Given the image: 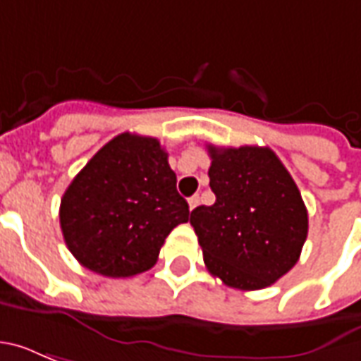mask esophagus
Segmentation results:
<instances>
[{"label":"esophagus","instance_id":"1","mask_svg":"<svg viewBox=\"0 0 361 361\" xmlns=\"http://www.w3.org/2000/svg\"><path fill=\"white\" fill-rule=\"evenodd\" d=\"M199 201H201V199H199V195H193V197H189V209H191V211H193V209H195L197 204H199Z\"/></svg>","mask_w":361,"mask_h":361}]
</instances>
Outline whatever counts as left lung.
Returning a JSON list of instances; mask_svg holds the SVG:
<instances>
[{
	"label": "left lung",
	"instance_id": "1",
	"mask_svg": "<svg viewBox=\"0 0 361 361\" xmlns=\"http://www.w3.org/2000/svg\"><path fill=\"white\" fill-rule=\"evenodd\" d=\"M216 201L191 212L204 265L226 286L261 290L298 263L307 238L300 189L271 149L209 145Z\"/></svg>",
	"mask_w": 361,
	"mask_h": 361
}]
</instances>
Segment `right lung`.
<instances>
[{
	"label": "right lung",
	"instance_id": "add662e5",
	"mask_svg": "<svg viewBox=\"0 0 361 361\" xmlns=\"http://www.w3.org/2000/svg\"><path fill=\"white\" fill-rule=\"evenodd\" d=\"M189 220L168 152L154 137L121 133L69 183L59 204L67 247L85 269L127 279L157 263L164 240Z\"/></svg>",
	"mask_w": 361,
	"mask_h": 361
}]
</instances>
